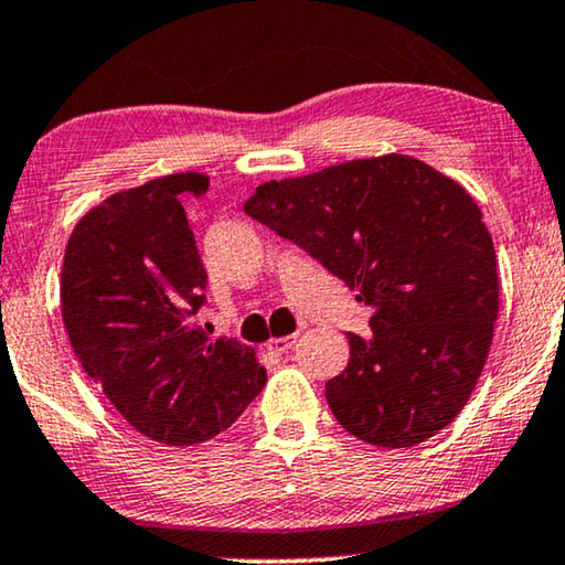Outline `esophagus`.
<instances>
[{
    "mask_svg": "<svg viewBox=\"0 0 565 565\" xmlns=\"http://www.w3.org/2000/svg\"><path fill=\"white\" fill-rule=\"evenodd\" d=\"M296 339H298V334H288V337H273L269 339V350H275V352H288L292 344H296Z\"/></svg>",
    "mask_w": 565,
    "mask_h": 565,
    "instance_id": "1",
    "label": "esophagus"
}]
</instances>
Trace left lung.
Returning a JSON list of instances; mask_svg holds the SVG:
<instances>
[{
	"label": "left lung",
	"instance_id": "obj_1",
	"mask_svg": "<svg viewBox=\"0 0 565 565\" xmlns=\"http://www.w3.org/2000/svg\"><path fill=\"white\" fill-rule=\"evenodd\" d=\"M244 211L290 238L358 300L373 337L327 383L337 422L375 447H414L468 404L499 316L497 252L466 188L404 153L269 180Z\"/></svg>",
	"mask_w": 565,
	"mask_h": 565
}]
</instances>
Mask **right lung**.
<instances>
[{
  "instance_id": "add662e5",
  "label": "right lung",
  "mask_w": 565,
  "mask_h": 565,
  "mask_svg": "<svg viewBox=\"0 0 565 565\" xmlns=\"http://www.w3.org/2000/svg\"><path fill=\"white\" fill-rule=\"evenodd\" d=\"M207 177L180 172L115 192L84 213L61 267V316L84 373L130 427L161 445L228 429L267 381L252 347L207 339L205 303L182 200Z\"/></svg>"
}]
</instances>
